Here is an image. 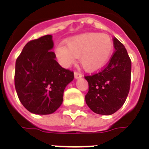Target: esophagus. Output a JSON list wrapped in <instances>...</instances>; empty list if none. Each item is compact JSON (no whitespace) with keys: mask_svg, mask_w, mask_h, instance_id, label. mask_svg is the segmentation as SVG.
I'll list each match as a JSON object with an SVG mask.
<instances>
[{"mask_svg":"<svg viewBox=\"0 0 149 149\" xmlns=\"http://www.w3.org/2000/svg\"><path fill=\"white\" fill-rule=\"evenodd\" d=\"M82 77H83V76H82V74L80 73V72H74V77L76 78V79H80V78H81Z\"/></svg>","mask_w":149,"mask_h":149,"instance_id":"obj_1","label":"esophagus"}]
</instances>
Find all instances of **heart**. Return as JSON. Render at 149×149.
<instances>
[{"label": "heart", "instance_id": "1", "mask_svg": "<svg viewBox=\"0 0 149 149\" xmlns=\"http://www.w3.org/2000/svg\"><path fill=\"white\" fill-rule=\"evenodd\" d=\"M113 52L112 38L107 34L87 33L69 38L65 46L59 45L55 54L62 65L68 67L79 58L87 71H97L109 61Z\"/></svg>", "mask_w": 149, "mask_h": 149}]
</instances>
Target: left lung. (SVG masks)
<instances>
[{
  "label": "left lung",
  "instance_id": "1",
  "mask_svg": "<svg viewBox=\"0 0 149 149\" xmlns=\"http://www.w3.org/2000/svg\"><path fill=\"white\" fill-rule=\"evenodd\" d=\"M115 52L98 73L87 76L88 92L85 102L97 114L112 115L125 104L131 81V60L124 45L113 38Z\"/></svg>",
  "mask_w": 149,
  "mask_h": 149
}]
</instances>
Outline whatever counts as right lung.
I'll list each match as a JSON object with an SVG mask.
<instances>
[{
  "label": "right lung",
  "instance_id": "obj_1",
  "mask_svg": "<svg viewBox=\"0 0 149 149\" xmlns=\"http://www.w3.org/2000/svg\"><path fill=\"white\" fill-rule=\"evenodd\" d=\"M52 35L28 42L16 61L15 88L23 106L32 113L48 115L63 102L65 87L73 81V72L55 60Z\"/></svg>",
  "mask_w": 149,
  "mask_h": 149
}]
</instances>
